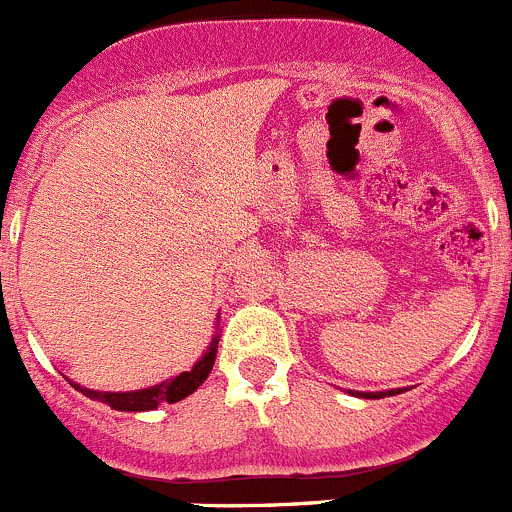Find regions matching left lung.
Wrapping results in <instances>:
<instances>
[{
    "mask_svg": "<svg viewBox=\"0 0 512 512\" xmlns=\"http://www.w3.org/2000/svg\"><path fill=\"white\" fill-rule=\"evenodd\" d=\"M401 394V389H391V391H356V396H364V399H384V396H396Z\"/></svg>",
    "mask_w": 512,
    "mask_h": 512,
    "instance_id": "8db88e82",
    "label": "left lung"
}]
</instances>
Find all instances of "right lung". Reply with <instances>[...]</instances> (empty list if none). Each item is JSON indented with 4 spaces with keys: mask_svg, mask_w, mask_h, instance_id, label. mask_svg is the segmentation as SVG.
<instances>
[{
    "mask_svg": "<svg viewBox=\"0 0 512 512\" xmlns=\"http://www.w3.org/2000/svg\"><path fill=\"white\" fill-rule=\"evenodd\" d=\"M218 334L213 337V342H210L208 352L198 359V364L193 366L190 371H183V374L173 376V379H165L163 384H156V386H148V389H138V391H91V389H84V386L74 384V389H79L81 394H86L89 399H96V401H103V404H108L111 409L116 411H153L158 409L163 401H168V404H175V401H183L185 396L193 394L195 389H198L200 384H203L205 379H208V374L213 371V364H215V354H218Z\"/></svg>",
    "mask_w": 512,
    "mask_h": 512,
    "instance_id": "obj_1",
    "label": "right lung"
}]
</instances>
